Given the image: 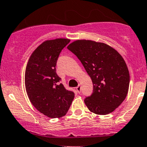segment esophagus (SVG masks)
<instances>
[{
  "label": "esophagus",
  "mask_w": 147,
  "mask_h": 147,
  "mask_svg": "<svg viewBox=\"0 0 147 147\" xmlns=\"http://www.w3.org/2000/svg\"><path fill=\"white\" fill-rule=\"evenodd\" d=\"M76 90L78 91V93H79V94H80V91H81V86H80V84H78V87H76Z\"/></svg>",
  "instance_id": "esophagus-1"
}]
</instances>
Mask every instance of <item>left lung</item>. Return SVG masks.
I'll list each match as a JSON object with an SVG mask.
<instances>
[{"mask_svg":"<svg viewBox=\"0 0 147 147\" xmlns=\"http://www.w3.org/2000/svg\"><path fill=\"white\" fill-rule=\"evenodd\" d=\"M67 49L80 60L92 80V94L84 99L89 111L97 115L113 112L129 91L130 76L122 56L106 43L91 40H77Z\"/></svg>","mask_w":147,"mask_h":147,"instance_id":"8db88e82","label":"left lung"}]
</instances>
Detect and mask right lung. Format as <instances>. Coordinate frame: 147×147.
Masks as SVG:
<instances>
[{"mask_svg": "<svg viewBox=\"0 0 147 147\" xmlns=\"http://www.w3.org/2000/svg\"><path fill=\"white\" fill-rule=\"evenodd\" d=\"M69 42L67 38L44 41L33 51L26 66L25 84L29 100L51 118L66 115L74 98V92L60 83L56 69L60 51Z\"/></svg>", "mask_w": 147, "mask_h": 147, "instance_id": "1", "label": "right lung"}]
</instances>
